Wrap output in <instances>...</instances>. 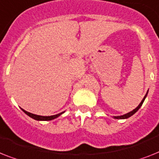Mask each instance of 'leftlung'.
<instances>
[{"instance_id":"left-lung-1","label":"left lung","mask_w":159,"mask_h":159,"mask_svg":"<svg viewBox=\"0 0 159 159\" xmlns=\"http://www.w3.org/2000/svg\"><path fill=\"white\" fill-rule=\"evenodd\" d=\"M147 94H148V91H147L146 95H144V99H143V100H142V101L140 102V104H139V105H138V106L136 107V108H135V109H133V110H132V111H131L130 113H126V114H124V115L115 116V117H114V118H116V119H125V118H128V117H131V116L133 115L134 113H136V112H137V111L139 110V109H140V107H141V105H142V104H143V102L144 101V100H145V98H146Z\"/></svg>"}]
</instances>
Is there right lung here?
<instances>
[{
    "label": "right lung",
    "mask_w": 159,
    "mask_h": 159,
    "mask_svg": "<svg viewBox=\"0 0 159 159\" xmlns=\"http://www.w3.org/2000/svg\"><path fill=\"white\" fill-rule=\"evenodd\" d=\"M21 109L24 111V113H25L27 115H28L30 117L33 118V119L37 120V121H50V120L55 119V118H56V117H58L59 116L61 115L62 113H64V112H62V113H58V114H55V115H52V116H40V115H37V114L31 113H29V112H27V111H25L24 109Z\"/></svg>",
    "instance_id": "1"
}]
</instances>
